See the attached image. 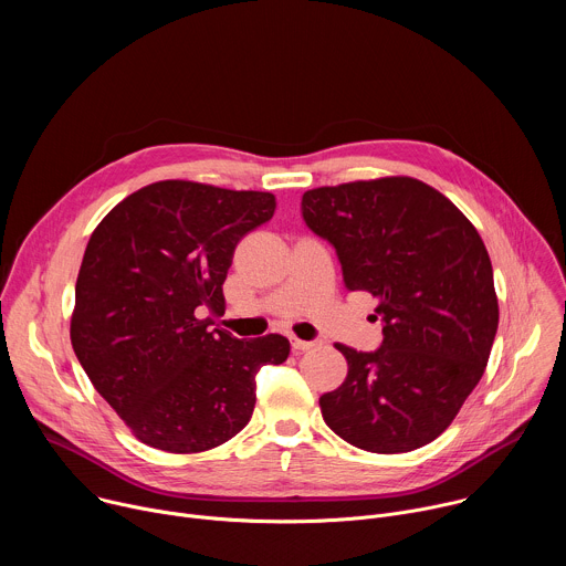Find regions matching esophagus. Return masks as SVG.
<instances>
[{
  "instance_id": "esophagus-1",
  "label": "esophagus",
  "mask_w": 566,
  "mask_h": 566,
  "mask_svg": "<svg viewBox=\"0 0 566 566\" xmlns=\"http://www.w3.org/2000/svg\"><path fill=\"white\" fill-rule=\"evenodd\" d=\"M317 343L315 340H300V338H291V347L295 352H306V349H313Z\"/></svg>"
}]
</instances>
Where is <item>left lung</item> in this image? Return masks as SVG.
Returning <instances> with one entry per match:
<instances>
[{
    "mask_svg": "<svg viewBox=\"0 0 566 566\" xmlns=\"http://www.w3.org/2000/svg\"><path fill=\"white\" fill-rule=\"evenodd\" d=\"M302 219L329 241L347 291L378 297L374 352L336 345L345 382L319 396L325 423L378 454L434 441L486 369L500 306L486 247L461 210L410 177L315 188Z\"/></svg>",
    "mask_w": 566,
    "mask_h": 566,
    "instance_id": "8db88e82",
    "label": "left lung"
}]
</instances>
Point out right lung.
Returning a JSON list of instances; mask_svg holds the SVG:
<instances>
[{"label": "right lung", "mask_w": 566, "mask_h": 566, "mask_svg": "<svg viewBox=\"0 0 566 566\" xmlns=\"http://www.w3.org/2000/svg\"><path fill=\"white\" fill-rule=\"evenodd\" d=\"M271 192L158 181L94 230L75 282L73 352L96 391L147 446L190 454L251 421L258 374L286 360L284 336L210 329L241 237L271 221Z\"/></svg>", "instance_id": "right-lung-1"}]
</instances>
